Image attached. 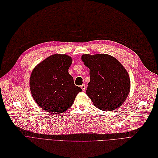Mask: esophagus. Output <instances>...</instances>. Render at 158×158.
<instances>
[{"label":"esophagus","instance_id":"34e87169","mask_svg":"<svg viewBox=\"0 0 158 158\" xmlns=\"http://www.w3.org/2000/svg\"><path fill=\"white\" fill-rule=\"evenodd\" d=\"M81 89H82L83 91H85V89H86L85 85H81Z\"/></svg>","mask_w":158,"mask_h":158}]
</instances>
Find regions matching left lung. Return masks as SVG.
Returning a JSON list of instances; mask_svg holds the SVG:
<instances>
[{"mask_svg":"<svg viewBox=\"0 0 158 158\" xmlns=\"http://www.w3.org/2000/svg\"><path fill=\"white\" fill-rule=\"evenodd\" d=\"M81 60L90 69L86 94L94 105L104 111L118 108L130 91V78L125 68L108 54H83Z\"/></svg>","mask_w":158,"mask_h":158,"instance_id":"obj_1","label":"left lung"}]
</instances>
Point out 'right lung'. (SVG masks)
<instances>
[{
  "label": "right lung",
  "instance_id": "add662e5",
  "mask_svg": "<svg viewBox=\"0 0 158 158\" xmlns=\"http://www.w3.org/2000/svg\"><path fill=\"white\" fill-rule=\"evenodd\" d=\"M72 59L66 54H53L35 67L29 80L33 98L43 110L61 114L72 106L75 96L82 91L75 85L68 69Z\"/></svg>",
  "mask_w": 158,
  "mask_h": 158
}]
</instances>
